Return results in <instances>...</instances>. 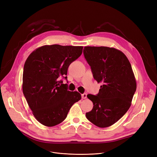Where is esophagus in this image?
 <instances>
[{
	"label": "esophagus",
	"mask_w": 157,
	"mask_h": 157,
	"mask_svg": "<svg viewBox=\"0 0 157 157\" xmlns=\"http://www.w3.org/2000/svg\"><path fill=\"white\" fill-rule=\"evenodd\" d=\"M81 97L82 99H86L87 98V94L86 93H83L81 94Z\"/></svg>",
	"instance_id": "esophagus-1"
}]
</instances>
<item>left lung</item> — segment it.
Listing matches in <instances>:
<instances>
[{
    "label": "left lung",
    "instance_id": "obj_1",
    "mask_svg": "<svg viewBox=\"0 0 157 157\" xmlns=\"http://www.w3.org/2000/svg\"><path fill=\"white\" fill-rule=\"evenodd\" d=\"M85 59L94 79L103 84L98 94H88L93 108L87 119L99 128L110 126L127 112L136 89L131 64L123 52L109 47H84Z\"/></svg>",
    "mask_w": 157,
    "mask_h": 157
}]
</instances>
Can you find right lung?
<instances>
[{
  "instance_id": "obj_1",
  "label": "right lung",
  "mask_w": 157,
  "mask_h": 157,
  "mask_svg": "<svg viewBox=\"0 0 157 157\" xmlns=\"http://www.w3.org/2000/svg\"><path fill=\"white\" fill-rule=\"evenodd\" d=\"M82 46L45 45L27 58L23 71L22 91L36 119L54 126L63 122L74 103L81 98L69 91L61 77L67 79L70 64L81 55Z\"/></svg>"
}]
</instances>
